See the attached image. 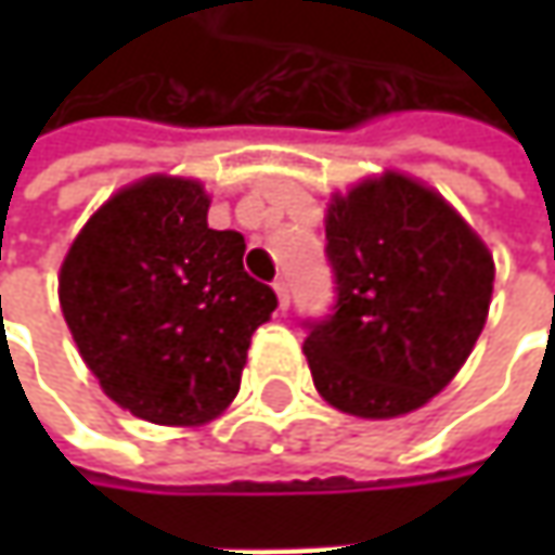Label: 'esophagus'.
<instances>
[{"instance_id": "obj_1", "label": "esophagus", "mask_w": 555, "mask_h": 555, "mask_svg": "<svg viewBox=\"0 0 555 555\" xmlns=\"http://www.w3.org/2000/svg\"><path fill=\"white\" fill-rule=\"evenodd\" d=\"M274 293H278V302H281V309H287V306H289L287 278H278V281H274Z\"/></svg>"}]
</instances>
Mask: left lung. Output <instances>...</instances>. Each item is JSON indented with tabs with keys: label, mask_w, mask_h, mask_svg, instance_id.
<instances>
[{
	"label": "left lung",
	"mask_w": 555,
	"mask_h": 555,
	"mask_svg": "<svg viewBox=\"0 0 555 555\" xmlns=\"http://www.w3.org/2000/svg\"><path fill=\"white\" fill-rule=\"evenodd\" d=\"M333 311L306 321L314 389L343 414L389 420L438 395L479 339L494 259L457 212L408 176L354 184L327 209Z\"/></svg>",
	"instance_id": "left-lung-1"
}]
</instances>
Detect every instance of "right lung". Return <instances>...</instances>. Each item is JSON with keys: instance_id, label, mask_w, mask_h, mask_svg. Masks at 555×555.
<instances>
[{"instance_id": "add662e5", "label": "right lung", "mask_w": 555, "mask_h": 555, "mask_svg": "<svg viewBox=\"0 0 555 555\" xmlns=\"http://www.w3.org/2000/svg\"><path fill=\"white\" fill-rule=\"evenodd\" d=\"M201 182L129 184L76 234L61 311L101 389L147 423L201 426L241 389L278 296L244 271V234L206 224Z\"/></svg>"}]
</instances>
